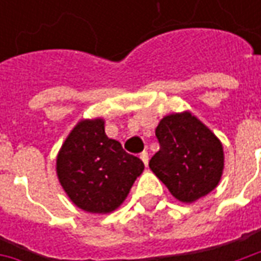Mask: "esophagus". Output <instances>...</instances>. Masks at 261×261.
Segmentation results:
<instances>
[{
	"label": "esophagus",
	"instance_id": "1",
	"mask_svg": "<svg viewBox=\"0 0 261 261\" xmlns=\"http://www.w3.org/2000/svg\"><path fill=\"white\" fill-rule=\"evenodd\" d=\"M140 158H141V161H142V162H144V165H145V166H148V161H149V158H148V152H147V151H144V152H142L141 155H140Z\"/></svg>",
	"mask_w": 261,
	"mask_h": 261
}]
</instances>
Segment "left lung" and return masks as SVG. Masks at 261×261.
I'll list each match as a JSON object with an SVG mask.
<instances>
[{
  "mask_svg": "<svg viewBox=\"0 0 261 261\" xmlns=\"http://www.w3.org/2000/svg\"><path fill=\"white\" fill-rule=\"evenodd\" d=\"M155 134L161 148L149 168L176 200L192 204L218 186L225 162L222 142L192 112L165 116Z\"/></svg>",
  "mask_w": 261,
  "mask_h": 261,
  "instance_id": "8db88e82",
  "label": "left lung"
}]
</instances>
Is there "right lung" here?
I'll return each instance as SVG.
<instances>
[{"label":"right lung","mask_w":261,"mask_h":261,"mask_svg":"<svg viewBox=\"0 0 261 261\" xmlns=\"http://www.w3.org/2000/svg\"><path fill=\"white\" fill-rule=\"evenodd\" d=\"M144 170L140 158L105 133V120L78 121L63 142L56 172L71 201L92 214H109L124 202Z\"/></svg>","instance_id":"add662e5"}]
</instances>
